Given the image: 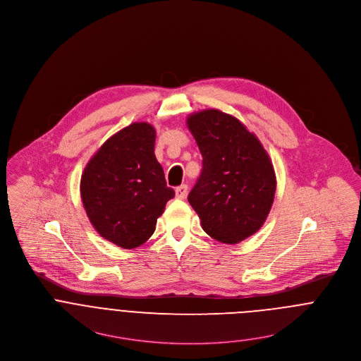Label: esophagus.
Masks as SVG:
<instances>
[{
  "instance_id": "1",
  "label": "esophagus",
  "mask_w": 361,
  "mask_h": 361,
  "mask_svg": "<svg viewBox=\"0 0 361 361\" xmlns=\"http://www.w3.org/2000/svg\"><path fill=\"white\" fill-rule=\"evenodd\" d=\"M188 190H189V188H188V185H182V186H179V188H176V190H175V193H176V197H178V198H180V200H183V198H186V196H188Z\"/></svg>"
}]
</instances>
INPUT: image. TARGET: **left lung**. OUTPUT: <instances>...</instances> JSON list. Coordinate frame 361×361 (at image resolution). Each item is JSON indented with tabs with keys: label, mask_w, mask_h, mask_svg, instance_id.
I'll use <instances>...</instances> for the list:
<instances>
[{
	"label": "left lung",
	"mask_w": 361,
	"mask_h": 361,
	"mask_svg": "<svg viewBox=\"0 0 361 361\" xmlns=\"http://www.w3.org/2000/svg\"><path fill=\"white\" fill-rule=\"evenodd\" d=\"M202 156L189 202L212 238L237 244L262 228L276 193L271 160L235 117L207 109L188 117Z\"/></svg>",
	"instance_id": "1"
}]
</instances>
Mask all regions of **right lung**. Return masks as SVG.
Instances as JSON below:
<instances>
[{
	"label": "right lung",
	"instance_id": "1",
	"mask_svg": "<svg viewBox=\"0 0 361 361\" xmlns=\"http://www.w3.org/2000/svg\"><path fill=\"white\" fill-rule=\"evenodd\" d=\"M156 131L132 123L109 137L81 176V200L99 234L131 250L146 243L175 192L154 156Z\"/></svg>",
	"mask_w": 361,
	"mask_h": 361
}]
</instances>
